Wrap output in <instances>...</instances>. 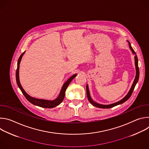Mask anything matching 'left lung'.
Masks as SVG:
<instances>
[{"label":"left lung","mask_w":149,"mask_h":149,"mask_svg":"<svg viewBox=\"0 0 149 149\" xmlns=\"http://www.w3.org/2000/svg\"><path fill=\"white\" fill-rule=\"evenodd\" d=\"M128 41V40H127ZM129 42V47L131 49V51H132L133 54H135V56H134V59H135V66H136V77H135V79L134 80V82L133 83V85L132 86L129 91V92L128 93V94H127L125 97L124 98H123L122 100H121L120 101L117 102H115V103H113V104H109V105H102V104H98L97 102H95V101H94L91 98V96H90V91H89V89H88V85H87L86 86V90H87V98L88 99V101L90 102V103L93 105L94 106H95V107H98V108H100V109H110V108H111V107H114V106H116L117 105H119V104H121L123 102H124L125 101H126L127 100H128L132 95L133 91H134V87L136 86V84L137 83L138 81H139V67H138V58H137V56L136 55V52H134V51L133 50V49L132 48V46H131V44L130 42L128 41Z\"/></svg>","instance_id":"1"}]
</instances>
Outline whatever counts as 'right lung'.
<instances>
[{"label":"right lung","instance_id":"right-lung-1","mask_svg":"<svg viewBox=\"0 0 149 149\" xmlns=\"http://www.w3.org/2000/svg\"><path fill=\"white\" fill-rule=\"evenodd\" d=\"M25 51L24 52H23L21 55L20 56V57L19 58V59L17 61V69H16V82L17 86L19 87V88H20V90L22 91V94L24 95V96L25 97V98L32 104L39 106V107H42V108H48V109H51V108H54L56 106L59 105L63 101V98H64L65 97V91L66 89L67 88L68 86H69V84H70V82L72 81V80L77 76V74H74L72 76H71L64 84H63V86L62 87V89L61 90V92L59 93V96L55 99L54 100H43V99H38V98H33L32 97H31L29 95H28L25 91L24 90V88H22V86L20 83L19 81V65H20V62L21 59H22V56L24 55Z\"/></svg>","mask_w":149,"mask_h":149}]
</instances>
